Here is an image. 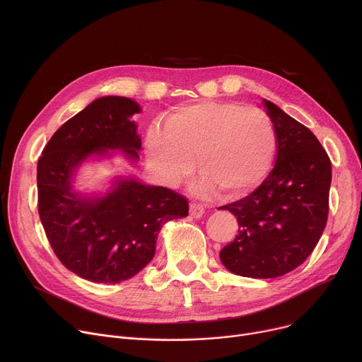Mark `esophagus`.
Wrapping results in <instances>:
<instances>
[{
  "label": "esophagus",
  "instance_id": "obj_1",
  "mask_svg": "<svg viewBox=\"0 0 362 362\" xmlns=\"http://www.w3.org/2000/svg\"><path fill=\"white\" fill-rule=\"evenodd\" d=\"M189 214H191L194 218H199L204 216V206L201 204L192 202L189 205Z\"/></svg>",
  "mask_w": 362,
  "mask_h": 362
}]
</instances>
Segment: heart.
I'll return each instance as SVG.
<instances>
[{"instance_id":"1","label":"heart","mask_w":362,"mask_h":362,"mask_svg":"<svg viewBox=\"0 0 362 362\" xmlns=\"http://www.w3.org/2000/svg\"><path fill=\"white\" fill-rule=\"evenodd\" d=\"M148 158L167 183L186 179L197 167L199 195L217 192L236 199L255 189L272 167L276 132L261 110L238 103L205 101L180 107L165 117L164 129L152 126Z\"/></svg>"}]
</instances>
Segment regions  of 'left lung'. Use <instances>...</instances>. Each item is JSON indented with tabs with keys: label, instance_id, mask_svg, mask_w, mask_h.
Returning a JSON list of instances; mask_svg holds the SVG:
<instances>
[{
	"label": "left lung",
	"instance_id": "left-lung-1",
	"mask_svg": "<svg viewBox=\"0 0 362 362\" xmlns=\"http://www.w3.org/2000/svg\"><path fill=\"white\" fill-rule=\"evenodd\" d=\"M262 103L276 132V165L252 194L218 208L239 224L220 259L238 276L273 279L299 267L318 243L329 216L332 163L307 126Z\"/></svg>",
	"mask_w": 362,
	"mask_h": 362
}]
</instances>
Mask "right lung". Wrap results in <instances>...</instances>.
Returning <instances> with one entry per match:
<instances>
[{"instance_id": "1", "label": "right lung", "mask_w": 362, "mask_h": 362, "mask_svg": "<svg viewBox=\"0 0 362 362\" xmlns=\"http://www.w3.org/2000/svg\"><path fill=\"white\" fill-rule=\"evenodd\" d=\"M130 98L103 97L57 130L37 160V211L54 254L95 283H119L154 258L161 227L186 217L187 199L163 186L119 177L104 197L73 191V173L89 157L120 149L136 163L141 138Z\"/></svg>"}]
</instances>
